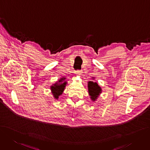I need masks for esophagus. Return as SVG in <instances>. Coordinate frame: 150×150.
Masks as SVG:
<instances>
[{"label":"esophagus","instance_id":"34e87169","mask_svg":"<svg viewBox=\"0 0 150 150\" xmlns=\"http://www.w3.org/2000/svg\"><path fill=\"white\" fill-rule=\"evenodd\" d=\"M82 73H83V71L81 70H77L76 71V74H79V75H81V74H82Z\"/></svg>","mask_w":150,"mask_h":150}]
</instances>
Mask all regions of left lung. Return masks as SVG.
<instances>
[{"label": "left lung", "mask_w": 150, "mask_h": 150, "mask_svg": "<svg viewBox=\"0 0 150 150\" xmlns=\"http://www.w3.org/2000/svg\"><path fill=\"white\" fill-rule=\"evenodd\" d=\"M88 91L92 100L95 101L98 96L101 92V88L99 87L97 83H94L93 81L88 82Z\"/></svg>", "instance_id": "obj_1"}]
</instances>
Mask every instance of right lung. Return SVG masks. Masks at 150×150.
<instances>
[{"mask_svg": "<svg viewBox=\"0 0 150 150\" xmlns=\"http://www.w3.org/2000/svg\"><path fill=\"white\" fill-rule=\"evenodd\" d=\"M65 78H62L61 79L59 82L61 83L64 80H65ZM66 85V82L62 83H56L54 85V86H51V90L52 91V94L55 99H57L59 96L62 93L63 91L64 90V88L65 87Z\"/></svg>", "mask_w": 150, "mask_h": 150, "instance_id": "right-lung-1", "label": "right lung"}]
</instances>
